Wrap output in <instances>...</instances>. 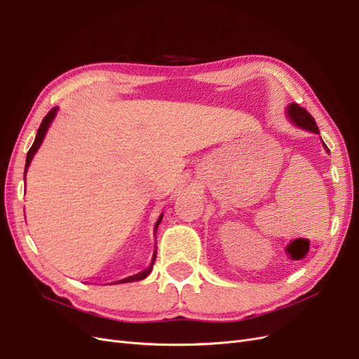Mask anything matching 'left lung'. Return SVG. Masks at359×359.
Here are the masks:
<instances>
[{
    "label": "left lung",
    "instance_id": "8db88e82",
    "mask_svg": "<svg viewBox=\"0 0 359 359\" xmlns=\"http://www.w3.org/2000/svg\"><path fill=\"white\" fill-rule=\"evenodd\" d=\"M287 116L295 126H298L301 128H306V130H309V132H313V133H319V128H318L316 121H314V118L299 104L290 103L287 106ZM323 147L327 148V153H330L328 147L325 144H323Z\"/></svg>",
    "mask_w": 359,
    "mask_h": 359
}]
</instances>
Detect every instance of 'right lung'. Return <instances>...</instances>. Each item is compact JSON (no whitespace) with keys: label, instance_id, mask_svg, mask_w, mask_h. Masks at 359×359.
<instances>
[{"label":"right lung","instance_id":"add662e5","mask_svg":"<svg viewBox=\"0 0 359 359\" xmlns=\"http://www.w3.org/2000/svg\"><path fill=\"white\" fill-rule=\"evenodd\" d=\"M57 111H58V107H53V109H50V111L48 112V115H46L45 118H43V121H41V124H40V127H39V130H37V136H36V139H34V144H32V147L29 148L28 154H27V163H25L24 180H25V175H27V169H28V166H29V163H31L32 157H34V154L37 153V149L40 148V145H41V142H43V139H45V136H46V132H48V128H49V126L52 124L53 118H55V115H57ZM161 219H163V214L158 217V220H157V223H156V227H154V232H157V227H158V224H160ZM156 255H157V250H156V252H154V255H153V259H151V264H149V266H148L147 269L140 271V273H137V274H135V276H130V277H127V278L118 280V281H112L111 285H118V283H130V281H139V280H144L145 277H148V276H149V273H151V269H153L154 260H156Z\"/></svg>","mask_w":359,"mask_h":359}]
</instances>
